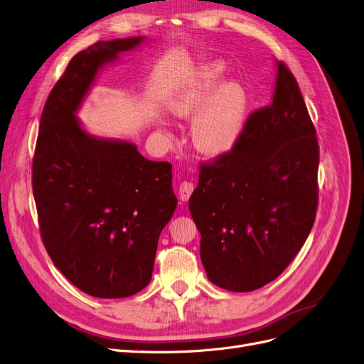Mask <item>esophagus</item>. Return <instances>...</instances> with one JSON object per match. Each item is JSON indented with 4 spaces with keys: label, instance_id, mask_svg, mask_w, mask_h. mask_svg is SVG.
I'll return each mask as SVG.
<instances>
[{
    "label": "esophagus",
    "instance_id": "1",
    "mask_svg": "<svg viewBox=\"0 0 364 364\" xmlns=\"http://www.w3.org/2000/svg\"><path fill=\"white\" fill-rule=\"evenodd\" d=\"M193 191H194V183L190 182V181H183L179 185V197H181L182 202H186V200L191 197Z\"/></svg>",
    "mask_w": 364,
    "mask_h": 364
}]
</instances>
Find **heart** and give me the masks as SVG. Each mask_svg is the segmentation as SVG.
<instances>
[{
	"mask_svg": "<svg viewBox=\"0 0 364 364\" xmlns=\"http://www.w3.org/2000/svg\"><path fill=\"white\" fill-rule=\"evenodd\" d=\"M224 69L221 61L200 68L171 105L174 114L182 117L197 111L191 124L193 143L206 155L229 152L240 140L247 120L248 95L242 84L228 81L215 87Z\"/></svg>",
	"mask_w": 364,
	"mask_h": 364,
	"instance_id": "heart-1",
	"label": "heart"
}]
</instances>
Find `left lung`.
<instances>
[{"instance_id":"obj_1","label":"left lung","mask_w":364,"mask_h":364,"mask_svg":"<svg viewBox=\"0 0 364 364\" xmlns=\"http://www.w3.org/2000/svg\"><path fill=\"white\" fill-rule=\"evenodd\" d=\"M318 167L316 129L279 61L272 102L248 116L229 152L200 162L190 212L212 283L250 292L287 268L316 218Z\"/></svg>"}]
</instances>
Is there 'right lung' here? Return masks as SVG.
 <instances>
[{"label": "right lung", "instance_id": "add662e5", "mask_svg": "<svg viewBox=\"0 0 364 364\" xmlns=\"http://www.w3.org/2000/svg\"><path fill=\"white\" fill-rule=\"evenodd\" d=\"M143 37L99 41L75 55L49 93L33 156V194L43 245L82 292L131 296L152 279L161 230L178 198L171 164L128 141L87 134L75 117L99 68Z\"/></svg>", "mask_w": 364, "mask_h": 364}]
</instances>
